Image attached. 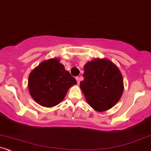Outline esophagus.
<instances>
[{
	"label": "esophagus",
	"mask_w": 151,
	"mask_h": 151,
	"mask_svg": "<svg viewBox=\"0 0 151 151\" xmlns=\"http://www.w3.org/2000/svg\"><path fill=\"white\" fill-rule=\"evenodd\" d=\"M76 80H77V84H80V78H79V77H76Z\"/></svg>",
	"instance_id": "1"
}]
</instances>
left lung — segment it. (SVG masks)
Returning <instances> with one entry per match:
<instances>
[{
    "label": "left lung",
    "instance_id": "1",
    "mask_svg": "<svg viewBox=\"0 0 151 151\" xmlns=\"http://www.w3.org/2000/svg\"><path fill=\"white\" fill-rule=\"evenodd\" d=\"M80 88L88 104L97 111L111 109L124 91L122 74L116 65L107 58H96L84 66Z\"/></svg>",
    "mask_w": 151,
    "mask_h": 151
}]
</instances>
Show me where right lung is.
<instances>
[{
    "mask_svg": "<svg viewBox=\"0 0 151 151\" xmlns=\"http://www.w3.org/2000/svg\"><path fill=\"white\" fill-rule=\"evenodd\" d=\"M76 84L75 78L55 58L40 63L28 79L30 96L37 104L47 108L60 104L69 89Z\"/></svg>",
    "mask_w": 151,
    "mask_h": 151,
    "instance_id": "add662e5",
    "label": "right lung"
}]
</instances>
